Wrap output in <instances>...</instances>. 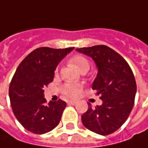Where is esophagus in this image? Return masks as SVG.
<instances>
[{
	"label": "esophagus",
	"instance_id": "34e87169",
	"mask_svg": "<svg viewBox=\"0 0 148 148\" xmlns=\"http://www.w3.org/2000/svg\"><path fill=\"white\" fill-rule=\"evenodd\" d=\"M67 104L68 105H76L77 104V101H75V100H70V101H67Z\"/></svg>",
	"mask_w": 148,
	"mask_h": 148
}]
</instances>
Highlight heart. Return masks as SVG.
<instances>
[{
	"label": "heart",
	"instance_id": "1",
	"mask_svg": "<svg viewBox=\"0 0 148 148\" xmlns=\"http://www.w3.org/2000/svg\"><path fill=\"white\" fill-rule=\"evenodd\" d=\"M71 62L77 66L78 70L82 73L88 71L90 67L89 60L83 56H75L71 58ZM58 71H59V68L58 67L56 69V74L58 73ZM82 88V86L81 84L66 82L60 87V90L62 94L66 97L69 99H75L81 95Z\"/></svg>",
	"mask_w": 148,
	"mask_h": 148
}]
</instances>
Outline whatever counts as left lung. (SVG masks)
I'll use <instances>...</instances> for the list:
<instances>
[{
  "label": "left lung",
  "instance_id": "left-lung-1",
  "mask_svg": "<svg viewBox=\"0 0 148 148\" xmlns=\"http://www.w3.org/2000/svg\"><path fill=\"white\" fill-rule=\"evenodd\" d=\"M90 56L98 67L92 89L102 99L101 105L82 115L86 128L100 135L114 133L127 120L134 105L137 85L132 69L121 55L105 45L77 49Z\"/></svg>",
  "mask_w": 148,
  "mask_h": 148
}]
</instances>
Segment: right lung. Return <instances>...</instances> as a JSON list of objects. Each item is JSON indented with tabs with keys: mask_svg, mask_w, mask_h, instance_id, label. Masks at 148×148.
Returning <instances> with one entry per match:
<instances>
[{
	"mask_svg": "<svg viewBox=\"0 0 148 148\" xmlns=\"http://www.w3.org/2000/svg\"><path fill=\"white\" fill-rule=\"evenodd\" d=\"M74 49H34L14 72L9 87L11 108L20 124L33 134H46L59 123L66 104L61 99L47 103L43 89L53 81L61 60Z\"/></svg>",
	"mask_w": 148,
	"mask_h": 148,
	"instance_id": "add662e5",
	"label": "right lung"
}]
</instances>
